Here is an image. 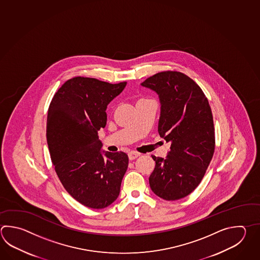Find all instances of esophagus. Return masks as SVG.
<instances>
[{
    "instance_id": "esophagus-1",
    "label": "esophagus",
    "mask_w": 260,
    "mask_h": 260,
    "mask_svg": "<svg viewBox=\"0 0 260 260\" xmlns=\"http://www.w3.org/2000/svg\"><path fill=\"white\" fill-rule=\"evenodd\" d=\"M138 156H140V154L137 153V152H133V151H132V152L128 153V158H129V160L137 158Z\"/></svg>"
}]
</instances>
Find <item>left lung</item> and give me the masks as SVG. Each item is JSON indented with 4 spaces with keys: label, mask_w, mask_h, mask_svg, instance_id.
I'll use <instances>...</instances> for the list:
<instances>
[{
    "label": "left lung",
    "mask_w": 260,
    "mask_h": 260,
    "mask_svg": "<svg viewBox=\"0 0 260 260\" xmlns=\"http://www.w3.org/2000/svg\"><path fill=\"white\" fill-rule=\"evenodd\" d=\"M141 85L157 93L159 135L171 143L166 158L152 155L155 167L149 177L150 187L164 200H179L199 185L212 159L211 108L201 88L180 72H160Z\"/></svg>",
    "instance_id": "8db88e82"
}]
</instances>
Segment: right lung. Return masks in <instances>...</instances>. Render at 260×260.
I'll return each mask as SVG.
<instances>
[{
    "mask_svg": "<svg viewBox=\"0 0 260 260\" xmlns=\"http://www.w3.org/2000/svg\"><path fill=\"white\" fill-rule=\"evenodd\" d=\"M126 85L76 77L62 85L49 106L46 138L54 170L67 191L85 207L105 208L119 196L128 157L102 151L98 131L106 127L108 104Z\"/></svg>",
    "mask_w": 260,
    "mask_h": 260,
    "instance_id": "right-lung-1",
    "label": "right lung"
}]
</instances>
